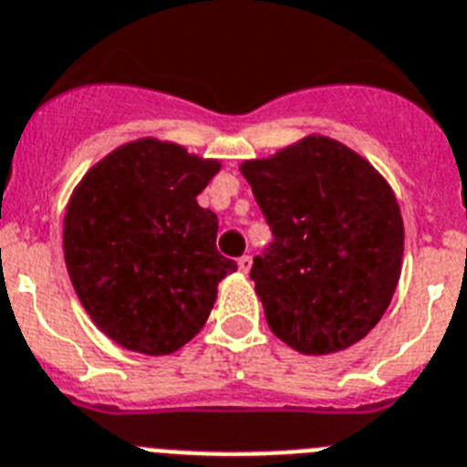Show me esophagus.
<instances>
[{"label":"esophagus","mask_w":467,"mask_h":467,"mask_svg":"<svg viewBox=\"0 0 467 467\" xmlns=\"http://www.w3.org/2000/svg\"><path fill=\"white\" fill-rule=\"evenodd\" d=\"M237 267H239V273H249V270H251V256H242V258H239V261H237Z\"/></svg>","instance_id":"esophagus-1"}]
</instances>
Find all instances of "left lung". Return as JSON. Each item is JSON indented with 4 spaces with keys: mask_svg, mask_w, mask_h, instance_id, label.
<instances>
[{
    "mask_svg": "<svg viewBox=\"0 0 467 467\" xmlns=\"http://www.w3.org/2000/svg\"><path fill=\"white\" fill-rule=\"evenodd\" d=\"M239 171L275 237L251 267L267 327L301 355L355 346L380 322L402 273L404 223L390 183L319 133Z\"/></svg>",
    "mask_w": 467,
    "mask_h": 467,
    "instance_id": "8db88e82",
    "label": "left lung"
}]
</instances>
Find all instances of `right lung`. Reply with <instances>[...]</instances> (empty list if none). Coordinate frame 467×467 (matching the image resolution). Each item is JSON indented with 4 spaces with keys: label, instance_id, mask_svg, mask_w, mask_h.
Wrapping results in <instances>:
<instances>
[{
    "label": "right lung",
    "instance_id": "add662e5",
    "mask_svg": "<svg viewBox=\"0 0 467 467\" xmlns=\"http://www.w3.org/2000/svg\"><path fill=\"white\" fill-rule=\"evenodd\" d=\"M221 161L138 138L93 164L72 190L63 251L75 294L121 348L171 355L200 334L218 282L237 270L216 251L218 218L197 194Z\"/></svg>",
    "mask_w": 467,
    "mask_h": 467
}]
</instances>
